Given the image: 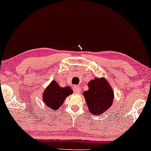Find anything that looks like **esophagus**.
I'll list each match as a JSON object with an SVG mask.
<instances>
[{"label": "esophagus", "instance_id": "esophagus-1", "mask_svg": "<svg viewBox=\"0 0 151 151\" xmlns=\"http://www.w3.org/2000/svg\"><path fill=\"white\" fill-rule=\"evenodd\" d=\"M81 87L78 86H76L73 87V91L75 93H79L81 92Z\"/></svg>", "mask_w": 151, "mask_h": 151}]
</instances>
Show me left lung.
I'll return each instance as SVG.
<instances>
[{"label": "left lung", "instance_id": "left-lung-1", "mask_svg": "<svg viewBox=\"0 0 151 151\" xmlns=\"http://www.w3.org/2000/svg\"><path fill=\"white\" fill-rule=\"evenodd\" d=\"M88 86V91H85L83 95L89 111L94 116L103 114L113 103L112 88L104 78H95Z\"/></svg>", "mask_w": 151, "mask_h": 151}]
</instances>
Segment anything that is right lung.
I'll list each match as a JSON object with an SVG mask.
<instances>
[{"label":"right lung","instance_id":"right-lung-1","mask_svg":"<svg viewBox=\"0 0 151 151\" xmlns=\"http://www.w3.org/2000/svg\"><path fill=\"white\" fill-rule=\"evenodd\" d=\"M72 93L73 91L70 87H60L55 81H53L44 91L43 102L48 107L55 111L62 106L67 96Z\"/></svg>","mask_w":151,"mask_h":151}]
</instances>
